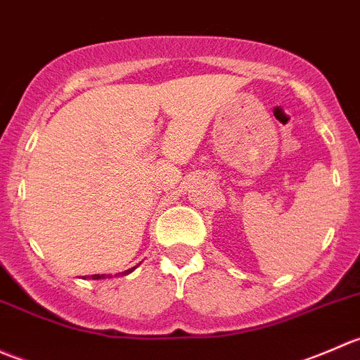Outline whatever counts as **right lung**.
<instances>
[{"label":"right lung","instance_id":"1","mask_svg":"<svg viewBox=\"0 0 360 360\" xmlns=\"http://www.w3.org/2000/svg\"><path fill=\"white\" fill-rule=\"evenodd\" d=\"M134 268H130V270H125V271H122V274L120 275H127V274H130V271H132ZM108 277H111V275H108ZM99 278H106L104 277V275H92V281H99Z\"/></svg>","mask_w":360,"mask_h":360}]
</instances>
